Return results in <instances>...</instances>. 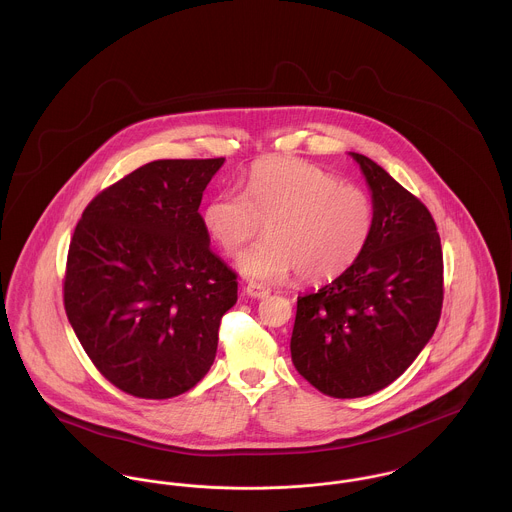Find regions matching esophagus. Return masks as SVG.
<instances>
[{
    "mask_svg": "<svg viewBox=\"0 0 512 512\" xmlns=\"http://www.w3.org/2000/svg\"><path fill=\"white\" fill-rule=\"evenodd\" d=\"M244 292L248 293L250 297H254V299H264V297H268V295H270V290H268V288H264V286H260V284H254V282L246 284Z\"/></svg>",
    "mask_w": 512,
    "mask_h": 512,
    "instance_id": "34e87169",
    "label": "esophagus"
}]
</instances>
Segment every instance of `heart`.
I'll return each instance as SVG.
<instances>
[{
	"label": "heart",
	"instance_id": "b5f03b06",
	"mask_svg": "<svg viewBox=\"0 0 512 512\" xmlns=\"http://www.w3.org/2000/svg\"><path fill=\"white\" fill-rule=\"evenodd\" d=\"M209 236L234 256L266 222L264 240L238 260L256 280L274 282L295 272L299 282H329L351 270L374 234L370 195L341 183L323 167L297 157H268L252 165L244 191L228 187L203 211Z\"/></svg>",
	"mask_w": 512,
	"mask_h": 512
}]
</instances>
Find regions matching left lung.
Here are the masks:
<instances>
[{
    "label": "left lung",
    "mask_w": 512,
    "mask_h": 512,
    "mask_svg": "<svg viewBox=\"0 0 512 512\" xmlns=\"http://www.w3.org/2000/svg\"><path fill=\"white\" fill-rule=\"evenodd\" d=\"M361 165L376 211L365 254L317 293L297 297L293 366L319 392L361 398L394 382L438 327L443 254L428 207L380 165Z\"/></svg>",
    "instance_id": "8db88e82"
}]
</instances>
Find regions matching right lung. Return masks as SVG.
I'll use <instances>...</instances> for the list:
<instances>
[{
    "label": "right lung",
    "mask_w": 512,
    "mask_h": 512,
    "mask_svg": "<svg viewBox=\"0 0 512 512\" xmlns=\"http://www.w3.org/2000/svg\"><path fill=\"white\" fill-rule=\"evenodd\" d=\"M224 163L157 159L100 191L74 228L65 311L92 365L136 398L191 390L215 363L236 274L199 205Z\"/></svg>",
    "instance_id": "1"
}]
</instances>
